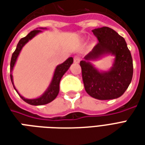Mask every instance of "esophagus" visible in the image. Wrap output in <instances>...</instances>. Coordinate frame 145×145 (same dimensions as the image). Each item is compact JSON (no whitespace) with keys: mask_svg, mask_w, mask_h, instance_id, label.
Here are the masks:
<instances>
[{"mask_svg":"<svg viewBox=\"0 0 145 145\" xmlns=\"http://www.w3.org/2000/svg\"><path fill=\"white\" fill-rule=\"evenodd\" d=\"M80 61H81V57L78 56V55L74 56V62L75 63H78Z\"/></svg>","mask_w":145,"mask_h":145,"instance_id":"1","label":"esophagus"}]
</instances>
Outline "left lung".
<instances>
[{
	"mask_svg": "<svg viewBox=\"0 0 145 145\" xmlns=\"http://www.w3.org/2000/svg\"><path fill=\"white\" fill-rule=\"evenodd\" d=\"M98 44L80 62L82 79L86 92L99 100L120 97L130 85L133 77V60L127 42L122 36L109 27L92 30ZM114 57L112 67L101 71L91 63L105 56Z\"/></svg>",
	"mask_w": 145,
	"mask_h": 145,
	"instance_id": "8db88e82",
	"label": "left lung"
}]
</instances>
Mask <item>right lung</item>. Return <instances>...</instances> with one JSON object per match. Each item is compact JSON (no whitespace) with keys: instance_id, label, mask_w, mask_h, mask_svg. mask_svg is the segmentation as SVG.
Instances as JSON below:
<instances>
[{"instance_id":"1","label":"right lung","mask_w":145,"mask_h":145,"mask_svg":"<svg viewBox=\"0 0 145 145\" xmlns=\"http://www.w3.org/2000/svg\"><path fill=\"white\" fill-rule=\"evenodd\" d=\"M46 29V28H37L35 30L32 31L31 33H29L25 37L21 39L19 42H18V43L16 50H14V52L12 54L11 64H10V72H11L10 77H11V83L13 85V87L15 89V91H17L18 94L19 95V96L22 98V99H23L25 103L30 104V105H33V106L46 105V104L50 103V102H52V101L56 99L57 95L59 93V91H60V86L59 85H60V79L63 77V74L67 71V70L69 69L71 65L74 62L73 57H69L63 63H60V64L56 67L55 71H54V75H53V78H52V80H51L50 85L48 86V88L46 89V91L39 97L35 98V99H26V98L23 97L22 95L19 94V92L16 89L14 85V80H13V75H12V71H13V69H14L15 63L17 61L18 57L19 56V54H20L21 51L22 50L23 46L26 44L28 42L30 41L31 39H33L36 35H38L39 33H42V30Z\"/></svg>"}]
</instances>
